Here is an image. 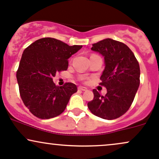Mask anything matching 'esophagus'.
<instances>
[{"instance_id": "1", "label": "esophagus", "mask_w": 159, "mask_h": 159, "mask_svg": "<svg viewBox=\"0 0 159 159\" xmlns=\"http://www.w3.org/2000/svg\"><path fill=\"white\" fill-rule=\"evenodd\" d=\"M78 89L81 91H87V88H85V87H83V86H79V88Z\"/></svg>"}]
</instances>
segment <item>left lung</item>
Returning <instances> with one entry per match:
<instances>
[{"label": "left lung", "mask_w": 159, "mask_h": 159, "mask_svg": "<svg viewBox=\"0 0 159 159\" xmlns=\"http://www.w3.org/2000/svg\"><path fill=\"white\" fill-rule=\"evenodd\" d=\"M92 50L104 57L105 68L100 85L107 89L105 96L93 89L94 98L88 103L92 113L104 119H115L131 107L140 85V65L125 43L107 38L92 44Z\"/></svg>", "instance_id": "left-lung-1"}]
</instances>
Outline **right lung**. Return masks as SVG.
I'll use <instances>...</instances> for the list:
<instances>
[{
  "label": "right lung",
  "mask_w": 159,
  "mask_h": 159,
  "mask_svg": "<svg viewBox=\"0 0 159 159\" xmlns=\"http://www.w3.org/2000/svg\"><path fill=\"white\" fill-rule=\"evenodd\" d=\"M83 46H69L51 37L39 39L23 52L16 78L23 103L37 118L48 119L65 111L70 96L77 92L72 83L56 86L52 77L67 70L68 58Z\"/></svg>",
  "instance_id": "1"
}]
</instances>
